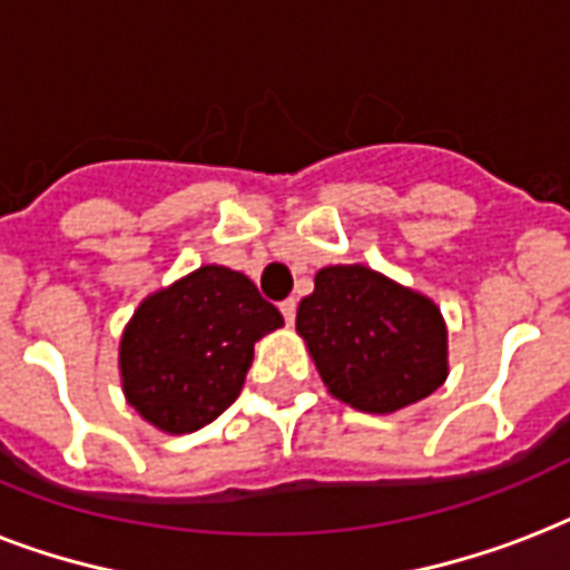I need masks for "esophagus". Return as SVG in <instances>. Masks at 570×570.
I'll return each mask as SVG.
<instances>
[{
  "mask_svg": "<svg viewBox=\"0 0 570 570\" xmlns=\"http://www.w3.org/2000/svg\"><path fill=\"white\" fill-rule=\"evenodd\" d=\"M295 311H298V302H295V298H286V302H281V313H284L286 322H295Z\"/></svg>",
  "mask_w": 570,
  "mask_h": 570,
  "instance_id": "1",
  "label": "esophagus"
}]
</instances>
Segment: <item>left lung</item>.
Returning a JSON list of instances; mask_svg holds the SVG:
<instances>
[{"mask_svg":"<svg viewBox=\"0 0 570 570\" xmlns=\"http://www.w3.org/2000/svg\"><path fill=\"white\" fill-rule=\"evenodd\" d=\"M313 284L295 328L334 396L390 414L441 387L446 325L425 295L366 266H328Z\"/></svg>","mask_w":570,"mask_h":570,"instance_id":"obj_1","label":"left lung"}]
</instances>
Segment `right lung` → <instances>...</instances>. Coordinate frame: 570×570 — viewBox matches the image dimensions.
<instances>
[{"label": "right lung", "instance_id": "right-lung-1", "mask_svg": "<svg viewBox=\"0 0 570 570\" xmlns=\"http://www.w3.org/2000/svg\"><path fill=\"white\" fill-rule=\"evenodd\" d=\"M284 325L242 272L200 266L150 295L120 340L129 405L168 434L195 432L236 402L254 343Z\"/></svg>", "mask_w": 570, "mask_h": 570}]
</instances>
